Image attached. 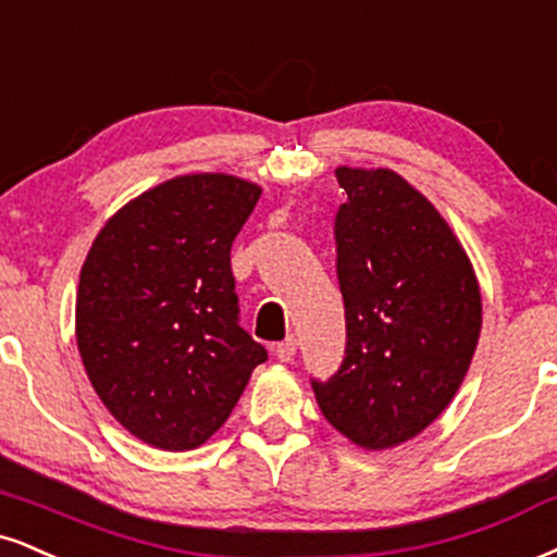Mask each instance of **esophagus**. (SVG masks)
Listing matches in <instances>:
<instances>
[{
    "instance_id": "1",
    "label": "esophagus",
    "mask_w": 557,
    "mask_h": 557,
    "mask_svg": "<svg viewBox=\"0 0 557 557\" xmlns=\"http://www.w3.org/2000/svg\"><path fill=\"white\" fill-rule=\"evenodd\" d=\"M274 355H277V360H283V363H290V360L296 358V339L287 337L283 343L274 345Z\"/></svg>"
}]
</instances>
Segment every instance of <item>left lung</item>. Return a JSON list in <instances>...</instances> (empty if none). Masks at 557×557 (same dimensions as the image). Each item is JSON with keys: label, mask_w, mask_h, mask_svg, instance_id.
<instances>
[{"label": "left lung", "mask_w": 557, "mask_h": 557, "mask_svg": "<svg viewBox=\"0 0 557 557\" xmlns=\"http://www.w3.org/2000/svg\"><path fill=\"white\" fill-rule=\"evenodd\" d=\"M337 181L347 343L339 371L311 386L345 438L381 451L425 431L457 394L480 339V285L446 220L399 173L343 165Z\"/></svg>", "instance_id": "8db88e82"}]
</instances>
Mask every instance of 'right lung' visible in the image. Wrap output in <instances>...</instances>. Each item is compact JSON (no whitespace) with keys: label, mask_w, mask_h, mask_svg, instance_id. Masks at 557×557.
<instances>
[{"label":"right lung","mask_w":557,"mask_h":557,"mask_svg":"<svg viewBox=\"0 0 557 557\" xmlns=\"http://www.w3.org/2000/svg\"><path fill=\"white\" fill-rule=\"evenodd\" d=\"M259 194L225 173L171 178L124 205L87 251L79 355L100 401L145 444L202 446L267 360L238 324L231 270Z\"/></svg>","instance_id":"add662e5"}]
</instances>
